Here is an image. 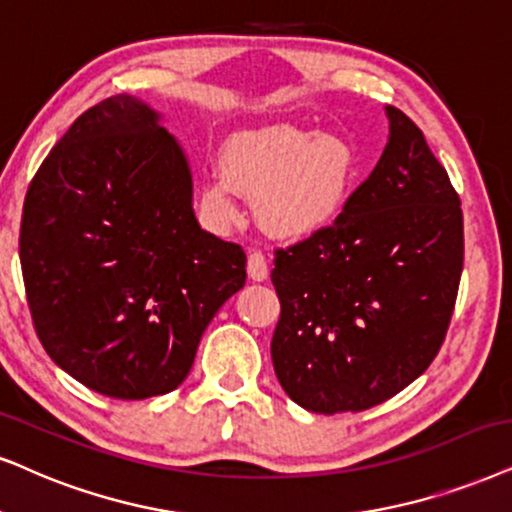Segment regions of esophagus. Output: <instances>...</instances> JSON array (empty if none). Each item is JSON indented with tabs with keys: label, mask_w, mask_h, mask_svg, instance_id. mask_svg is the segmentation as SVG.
Instances as JSON below:
<instances>
[{
	"label": "esophagus",
	"mask_w": 512,
	"mask_h": 512,
	"mask_svg": "<svg viewBox=\"0 0 512 512\" xmlns=\"http://www.w3.org/2000/svg\"><path fill=\"white\" fill-rule=\"evenodd\" d=\"M248 276L252 281H267L269 276V264H267V257H264V252L260 250H252L250 257H248Z\"/></svg>",
	"instance_id": "1"
}]
</instances>
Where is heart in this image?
I'll use <instances>...</instances> for the list:
<instances>
[{
	"label": "heart",
	"instance_id": "1",
	"mask_svg": "<svg viewBox=\"0 0 512 512\" xmlns=\"http://www.w3.org/2000/svg\"><path fill=\"white\" fill-rule=\"evenodd\" d=\"M224 172L203 179L200 193L212 215L229 222L241 193L257 198V217L269 234L309 238L328 229L347 208L359 179L349 141L300 127H267L226 144Z\"/></svg>",
	"mask_w": 512,
	"mask_h": 512
}]
</instances>
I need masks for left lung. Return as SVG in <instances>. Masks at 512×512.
I'll return each mask as SVG.
<instances>
[{
  "label": "left lung",
  "instance_id": "left-lung-1",
  "mask_svg": "<svg viewBox=\"0 0 512 512\" xmlns=\"http://www.w3.org/2000/svg\"><path fill=\"white\" fill-rule=\"evenodd\" d=\"M385 111L390 141L345 212L274 252L276 378L326 416L411 385L442 347L461 283V198L416 122Z\"/></svg>",
  "mask_w": 512,
  "mask_h": 512
}]
</instances>
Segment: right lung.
<instances>
[{
	"label": "right lung",
	"instance_id": "1",
	"mask_svg": "<svg viewBox=\"0 0 512 512\" xmlns=\"http://www.w3.org/2000/svg\"><path fill=\"white\" fill-rule=\"evenodd\" d=\"M118 94L77 118L23 203L21 269L37 338L77 383L146 399L184 383L217 309L245 283L241 245L200 229L186 155Z\"/></svg>",
	"mask_w": 512,
	"mask_h": 512
}]
</instances>
